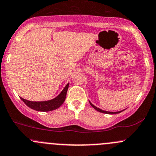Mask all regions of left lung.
I'll use <instances>...</instances> for the list:
<instances>
[{"label":"left lung","mask_w":156,"mask_h":156,"mask_svg":"<svg viewBox=\"0 0 156 156\" xmlns=\"http://www.w3.org/2000/svg\"><path fill=\"white\" fill-rule=\"evenodd\" d=\"M90 104H91V107H93V108L94 109H95L96 110H98V111H99V112H101V113H108V114H115V113H119L120 112H122V111H119V112H107V111H104V110H101V109H99V108H98V107H96L95 106H94L92 104H91V102H90Z\"/></svg>","instance_id":"obj_1"}]
</instances>
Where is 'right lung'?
Segmentation results:
<instances>
[{
    "label": "right lung",
    "instance_id": "add662e5",
    "mask_svg": "<svg viewBox=\"0 0 156 156\" xmlns=\"http://www.w3.org/2000/svg\"><path fill=\"white\" fill-rule=\"evenodd\" d=\"M68 86L69 84H67L65 86V89H63V91L61 92V94L58 96H57L55 98L50 101H27L25 99L22 98H21V99H22V101L25 103L28 107H30V108L33 109L34 110L43 112L52 111V110L58 108L60 106L62 105L64 101H65V98H66V94L67 89H68Z\"/></svg>",
    "mask_w": 156,
    "mask_h": 156
}]
</instances>
